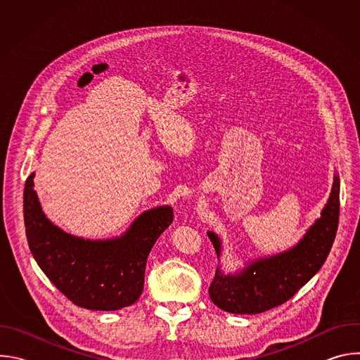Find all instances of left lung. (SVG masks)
Wrapping results in <instances>:
<instances>
[{"mask_svg": "<svg viewBox=\"0 0 360 360\" xmlns=\"http://www.w3.org/2000/svg\"><path fill=\"white\" fill-rule=\"evenodd\" d=\"M339 222V178L322 211V217L290 250L252 262L239 275H222L217 269L210 286L212 302L229 314H262L288 302L322 268L333 245ZM219 256L221 242L208 232Z\"/></svg>", "mask_w": 360, "mask_h": 360, "instance_id": "left-lung-1", "label": "left lung"}]
</instances>
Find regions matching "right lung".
<instances>
[{
    "label": "right lung",
    "instance_id": "obj_1",
    "mask_svg": "<svg viewBox=\"0 0 360 360\" xmlns=\"http://www.w3.org/2000/svg\"><path fill=\"white\" fill-rule=\"evenodd\" d=\"M34 174L24 188V224L30 250L46 278L74 304L91 311H118L138 300L148 255L172 224L169 207L142 214L118 239L85 240L51 224L34 191Z\"/></svg>",
    "mask_w": 360,
    "mask_h": 360
}]
</instances>
